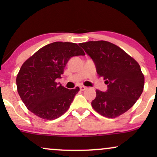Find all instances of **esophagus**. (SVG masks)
Segmentation results:
<instances>
[{
  "mask_svg": "<svg viewBox=\"0 0 157 157\" xmlns=\"http://www.w3.org/2000/svg\"><path fill=\"white\" fill-rule=\"evenodd\" d=\"M80 89L81 91H85V90L86 89V86H80Z\"/></svg>",
  "mask_w": 157,
  "mask_h": 157,
  "instance_id": "obj_1",
  "label": "esophagus"
}]
</instances>
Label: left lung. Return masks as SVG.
<instances>
[{
	"mask_svg": "<svg viewBox=\"0 0 157 157\" xmlns=\"http://www.w3.org/2000/svg\"><path fill=\"white\" fill-rule=\"evenodd\" d=\"M94 62L97 72L108 84L106 92L96 90L93 109L108 118L125 113L140 98L145 77L140 65L125 51L105 40L79 44Z\"/></svg>",
	"mask_w": 157,
	"mask_h": 157,
	"instance_id": "left-lung-1",
	"label": "left lung"
}]
</instances>
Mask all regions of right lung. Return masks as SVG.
<instances>
[{"label":"right lung","mask_w":157,"mask_h":157,"mask_svg":"<svg viewBox=\"0 0 157 157\" xmlns=\"http://www.w3.org/2000/svg\"><path fill=\"white\" fill-rule=\"evenodd\" d=\"M85 55L77 44L55 42L40 48L23 63L16 78L17 92L26 107L44 120H55L69 109L79 87L68 89L56 79L74 56Z\"/></svg>","instance_id":"right-lung-1"}]
</instances>
